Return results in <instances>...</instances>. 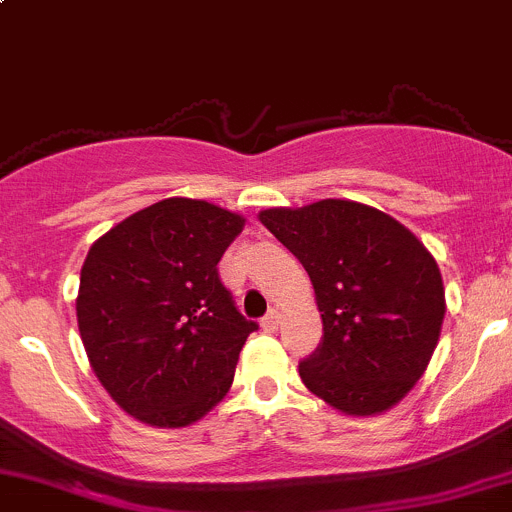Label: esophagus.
Here are the masks:
<instances>
[{
  "label": "esophagus",
  "instance_id": "obj_1",
  "mask_svg": "<svg viewBox=\"0 0 512 512\" xmlns=\"http://www.w3.org/2000/svg\"><path fill=\"white\" fill-rule=\"evenodd\" d=\"M279 324H281V314L276 309H271L269 314L261 319V326H264L266 332H276V329H279Z\"/></svg>",
  "mask_w": 512,
  "mask_h": 512
}]
</instances>
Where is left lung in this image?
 <instances>
[{
    "mask_svg": "<svg viewBox=\"0 0 512 512\" xmlns=\"http://www.w3.org/2000/svg\"><path fill=\"white\" fill-rule=\"evenodd\" d=\"M261 223L314 284L321 342L301 382L347 415L384 412L425 372L445 319L435 259L402 223L354 201L269 208Z\"/></svg>",
    "mask_w": 512,
    "mask_h": 512,
    "instance_id": "1",
    "label": "left lung"
}]
</instances>
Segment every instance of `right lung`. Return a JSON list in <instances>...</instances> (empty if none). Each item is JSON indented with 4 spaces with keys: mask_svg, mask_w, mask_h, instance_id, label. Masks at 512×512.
I'll use <instances>...</instances> for the list:
<instances>
[{
    "mask_svg": "<svg viewBox=\"0 0 512 512\" xmlns=\"http://www.w3.org/2000/svg\"><path fill=\"white\" fill-rule=\"evenodd\" d=\"M241 228V216L213 203L168 198L92 243L77 326L97 379L128 415L186 427L228 392L259 329L218 276Z\"/></svg>",
    "mask_w": 512,
    "mask_h": 512,
    "instance_id": "right-lung-1",
    "label": "right lung"
}]
</instances>
